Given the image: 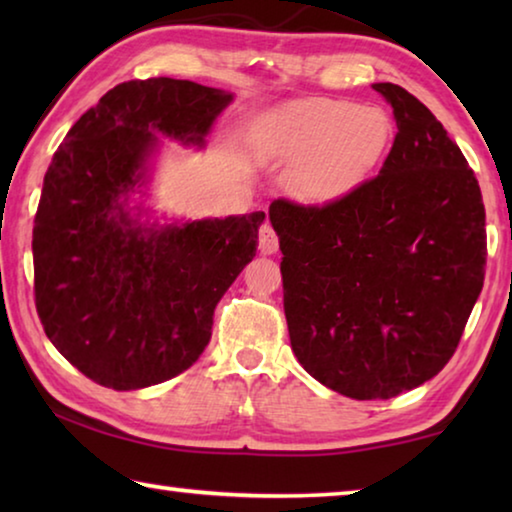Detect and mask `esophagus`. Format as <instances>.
<instances>
[{
  "label": "esophagus",
  "mask_w": 512,
  "mask_h": 512,
  "mask_svg": "<svg viewBox=\"0 0 512 512\" xmlns=\"http://www.w3.org/2000/svg\"><path fill=\"white\" fill-rule=\"evenodd\" d=\"M257 248L262 255H273V253H277V248H280V241H277L275 230L268 223H264L262 228H259V246Z\"/></svg>",
  "instance_id": "obj_1"
}]
</instances>
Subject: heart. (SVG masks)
I'll return each instance as SVG.
<instances>
[{
    "label": "heart",
    "mask_w": 512,
    "mask_h": 512,
    "mask_svg": "<svg viewBox=\"0 0 512 512\" xmlns=\"http://www.w3.org/2000/svg\"><path fill=\"white\" fill-rule=\"evenodd\" d=\"M384 110L350 101H316L284 115L264 137L262 155L293 164L287 187L296 201L323 207L354 192L391 144Z\"/></svg>",
    "instance_id": "obj_1"
}]
</instances>
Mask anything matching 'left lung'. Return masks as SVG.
Wrapping results in <instances>:
<instances>
[{
  "label": "left lung",
  "mask_w": 512,
  "mask_h": 512,
  "mask_svg": "<svg viewBox=\"0 0 512 512\" xmlns=\"http://www.w3.org/2000/svg\"><path fill=\"white\" fill-rule=\"evenodd\" d=\"M372 88L397 124L379 176L332 205L268 207L293 354L352 400H391L436 377L485 273V207L465 155L413 94Z\"/></svg>",
  "instance_id": "obj_1"
}]
</instances>
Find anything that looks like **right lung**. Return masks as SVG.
Wrapping results in <instances>:
<instances>
[{
    "label": "right lung",
    "mask_w": 512,
    "mask_h": 512,
    "mask_svg": "<svg viewBox=\"0 0 512 512\" xmlns=\"http://www.w3.org/2000/svg\"><path fill=\"white\" fill-rule=\"evenodd\" d=\"M230 103L194 81H128L54 153L33 225L36 309L56 350L101 386L137 391L196 363L216 305L253 262L264 212L158 223L133 205L160 137L203 149Z\"/></svg>",
    "instance_id": "right-lung-1"
}]
</instances>
